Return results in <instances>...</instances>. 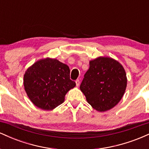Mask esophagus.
I'll return each mask as SVG.
<instances>
[{
  "label": "esophagus",
  "mask_w": 149,
  "mask_h": 149,
  "mask_svg": "<svg viewBox=\"0 0 149 149\" xmlns=\"http://www.w3.org/2000/svg\"><path fill=\"white\" fill-rule=\"evenodd\" d=\"M76 86L77 87L79 86V85H80V80L79 79H77L76 80Z\"/></svg>",
  "instance_id": "34e87169"
}]
</instances>
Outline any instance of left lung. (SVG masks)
I'll return each instance as SVG.
<instances>
[{
    "mask_svg": "<svg viewBox=\"0 0 149 149\" xmlns=\"http://www.w3.org/2000/svg\"><path fill=\"white\" fill-rule=\"evenodd\" d=\"M127 86L124 68L109 57H98L90 61L80 88L88 102L98 111L114 107L122 99Z\"/></svg>",
    "mask_w": 149,
    "mask_h": 149,
    "instance_id": "1",
    "label": "left lung"
}]
</instances>
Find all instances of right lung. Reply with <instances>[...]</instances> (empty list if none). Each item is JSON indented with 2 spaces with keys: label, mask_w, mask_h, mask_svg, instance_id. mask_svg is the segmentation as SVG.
Here are the masks:
<instances>
[{
  "label": "right lung",
  "mask_w": 149,
  "mask_h": 149,
  "mask_svg": "<svg viewBox=\"0 0 149 149\" xmlns=\"http://www.w3.org/2000/svg\"><path fill=\"white\" fill-rule=\"evenodd\" d=\"M24 85L34 105L43 110H52L64 102L66 94L76 86V83L70 79L67 65L46 58L26 70Z\"/></svg>",
  "instance_id": "1"
}]
</instances>
